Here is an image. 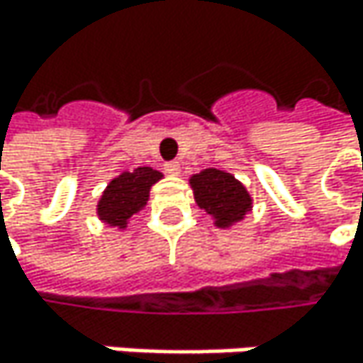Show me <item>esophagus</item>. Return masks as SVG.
I'll use <instances>...</instances> for the list:
<instances>
[{
    "instance_id": "esophagus-1",
    "label": "esophagus",
    "mask_w": 363,
    "mask_h": 363,
    "mask_svg": "<svg viewBox=\"0 0 363 363\" xmlns=\"http://www.w3.org/2000/svg\"><path fill=\"white\" fill-rule=\"evenodd\" d=\"M164 170H166L168 174L177 177V174H181V164H179V162H168V164H164Z\"/></svg>"
}]
</instances>
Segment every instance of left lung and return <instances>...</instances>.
Instances as JSON below:
<instances>
[{
    "mask_svg": "<svg viewBox=\"0 0 363 363\" xmlns=\"http://www.w3.org/2000/svg\"><path fill=\"white\" fill-rule=\"evenodd\" d=\"M191 186L197 206L214 216L216 227H231L252 208V199L246 186L235 181L229 172L208 168L191 177Z\"/></svg>",
    "mask_w": 363,
    "mask_h": 363,
    "instance_id": "obj_1",
    "label": "left lung"
}]
</instances>
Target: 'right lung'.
Returning <instances> with one entry per match:
<instances>
[{
  "instance_id": "add662e5",
  "label": "right lung",
  "mask_w": 363,
  "mask_h": 363,
  "mask_svg": "<svg viewBox=\"0 0 363 363\" xmlns=\"http://www.w3.org/2000/svg\"><path fill=\"white\" fill-rule=\"evenodd\" d=\"M162 179V172L153 168H136L134 172H123L107 184L101 201L99 216L111 227L123 229L128 218L147 206L149 189Z\"/></svg>"
}]
</instances>
